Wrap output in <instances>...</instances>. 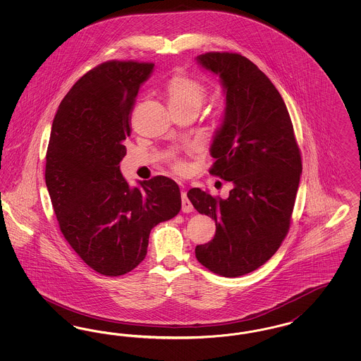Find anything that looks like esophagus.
Returning a JSON list of instances; mask_svg holds the SVG:
<instances>
[{
  "mask_svg": "<svg viewBox=\"0 0 361 361\" xmlns=\"http://www.w3.org/2000/svg\"><path fill=\"white\" fill-rule=\"evenodd\" d=\"M181 203H183V207H181L183 212H192V211H193V206H192V203L189 202L185 190L181 192Z\"/></svg>",
  "mask_w": 361,
  "mask_h": 361,
  "instance_id": "esophagus-1",
  "label": "esophagus"
}]
</instances>
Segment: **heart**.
<instances>
[{"label": "heart", "mask_w": 361, "mask_h": 361, "mask_svg": "<svg viewBox=\"0 0 361 361\" xmlns=\"http://www.w3.org/2000/svg\"><path fill=\"white\" fill-rule=\"evenodd\" d=\"M166 94L169 99L171 108H196L206 102L207 89L200 81L185 75L176 74L166 84ZM174 169L177 172H184L185 166L183 162H174Z\"/></svg>", "instance_id": "1"}]
</instances>
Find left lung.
<instances>
[{"label": "left lung", "mask_w": 361, "mask_h": 361, "mask_svg": "<svg viewBox=\"0 0 361 361\" xmlns=\"http://www.w3.org/2000/svg\"><path fill=\"white\" fill-rule=\"evenodd\" d=\"M221 77L226 111L211 145L209 173L234 188L227 199L189 189L188 199L211 216L214 238L195 249L197 261L224 277L250 274L272 257L286 238L302 174V157L290 114L279 90L237 52L197 56Z\"/></svg>", "instance_id": "8db88e82"}]
</instances>
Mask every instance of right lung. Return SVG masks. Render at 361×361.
Returning <instances> with one entry per match:
<instances>
[{
    "label": "right lung",
    "mask_w": 361,
    "mask_h": 361,
    "mask_svg": "<svg viewBox=\"0 0 361 361\" xmlns=\"http://www.w3.org/2000/svg\"><path fill=\"white\" fill-rule=\"evenodd\" d=\"M154 63L108 61L70 89L54 118L46 185L59 228L86 265L121 276L145 259L157 224L181 209L172 178L155 176L130 188L121 176L130 115Z\"/></svg>",
    "instance_id": "1"
}]
</instances>
